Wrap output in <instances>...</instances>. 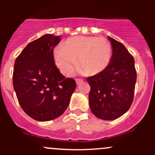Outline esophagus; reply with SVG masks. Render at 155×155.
Wrapping results in <instances>:
<instances>
[{
    "label": "esophagus",
    "instance_id": "obj_1",
    "mask_svg": "<svg viewBox=\"0 0 155 155\" xmlns=\"http://www.w3.org/2000/svg\"><path fill=\"white\" fill-rule=\"evenodd\" d=\"M83 81L84 80L82 79H76V84H79L83 82Z\"/></svg>",
    "mask_w": 155,
    "mask_h": 155
}]
</instances>
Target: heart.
Segmentation results:
<instances>
[{
  "instance_id": "heart-1",
  "label": "heart",
  "mask_w": 155,
  "mask_h": 155,
  "mask_svg": "<svg viewBox=\"0 0 155 155\" xmlns=\"http://www.w3.org/2000/svg\"><path fill=\"white\" fill-rule=\"evenodd\" d=\"M111 56V44L106 38L76 36L68 38L55 51L54 61L65 76L72 75L76 61L81 74L94 76L107 68Z\"/></svg>"
}]
</instances>
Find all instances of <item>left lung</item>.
<instances>
[{
	"label": "left lung",
	"instance_id": "left-lung-1",
	"mask_svg": "<svg viewBox=\"0 0 155 155\" xmlns=\"http://www.w3.org/2000/svg\"><path fill=\"white\" fill-rule=\"evenodd\" d=\"M112 47L111 60L101 74L88 77L90 107L95 117L116 120L130 107L134 96L136 71L133 57L120 42L108 36Z\"/></svg>",
	"mask_w": 155,
	"mask_h": 155
}]
</instances>
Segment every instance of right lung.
<instances>
[{
    "instance_id": "1",
    "label": "right lung",
    "mask_w": 155,
    "mask_h": 155,
    "mask_svg": "<svg viewBox=\"0 0 155 155\" xmlns=\"http://www.w3.org/2000/svg\"><path fill=\"white\" fill-rule=\"evenodd\" d=\"M60 41V36L44 35L28 44L15 60L13 86L19 104L40 122L61 116L76 87L75 80L65 78L54 63L53 49Z\"/></svg>"
}]
</instances>
